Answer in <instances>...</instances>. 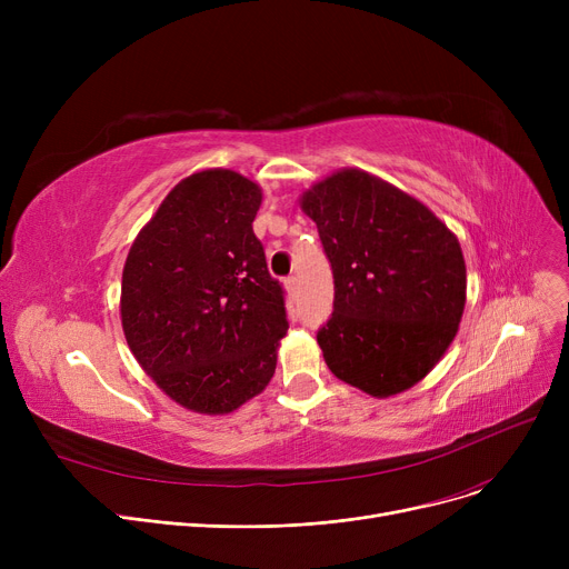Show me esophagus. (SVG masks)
Instances as JSON below:
<instances>
[{
    "instance_id": "esophagus-1",
    "label": "esophagus",
    "mask_w": 569,
    "mask_h": 569,
    "mask_svg": "<svg viewBox=\"0 0 569 569\" xmlns=\"http://www.w3.org/2000/svg\"><path fill=\"white\" fill-rule=\"evenodd\" d=\"M286 290H288V295H297V292H300V286H297V277H288L286 279Z\"/></svg>"
}]
</instances>
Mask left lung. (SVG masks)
Here are the masks:
<instances>
[{"label":"left lung","instance_id":"left-lung-1","mask_svg":"<svg viewBox=\"0 0 569 569\" xmlns=\"http://www.w3.org/2000/svg\"><path fill=\"white\" fill-rule=\"evenodd\" d=\"M335 274V311L318 346L330 371L371 397L420 382L457 337L466 262L427 204L346 168L302 193Z\"/></svg>","mask_w":569,"mask_h":569}]
</instances>
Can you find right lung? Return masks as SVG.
Wrapping results in <instances>:
<instances>
[{
	"label": "right lung",
	"mask_w": 569,
	"mask_h": 569,
	"mask_svg": "<svg viewBox=\"0 0 569 569\" xmlns=\"http://www.w3.org/2000/svg\"><path fill=\"white\" fill-rule=\"evenodd\" d=\"M262 191L234 170L182 179L138 232L122 272L127 343L161 390L226 415L260 395L288 332L253 219Z\"/></svg>",
	"instance_id": "1"
}]
</instances>
